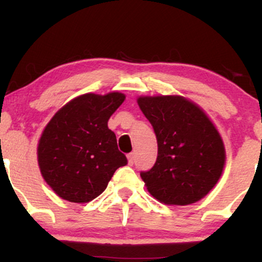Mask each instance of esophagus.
Masks as SVG:
<instances>
[{
	"label": "esophagus",
	"instance_id": "34e87169",
	"mask_svg": "<svg viewBox=\"0 0 262 262\" xmlns=\"http://www.w3.org/2000/svg\"><path fill=\"white\" fill-rule=\"evenodd\" d=\"M127 158H128V164L133 165L135 160V152H130V154H128Z\"/></svg>",
	"mask_w": 262,
	"mask_h": 262
}]
</instances>
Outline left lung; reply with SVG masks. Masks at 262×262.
<instances>
[{
  "mask_svg": "<svg viewBox=\"0 0 262 262\" xmlns=\"http://www.w3.org/2000/svg\"><path fill=\"white\" fill-rule=\"evenodd\" d=\"M137 102L158 140L155 165L140 173L149 193L173 206L202 200L224 170L218 129L202 108L182 96H140Z\"/></svg>",
  "mask_w": 262,
  "mask_h": 262,
  "instance_id": "8db88e82",
  "label": "left lung"
}]
</instances>
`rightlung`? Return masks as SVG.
I'll use <instances>...</instances> for the list:
<instances>
[{
	"instance_id": "obj_1",
	"label": "right lung",
	"mask_w": 262,
	"mask_h": 262,
	"mask_svg": "<svg viewBox=\"0 0 262 262\" xmlns=\"http://www.w3.org/2000/svg\"><path fill=\"white\" fill-rule=\"evenodd\" d=\"M125 100L121 92L85 93L69 101L41 133L37 155L45 182L62 200L87 203L107 187L127 158L108 119Z\"/></svg>"
}]
</instances>
